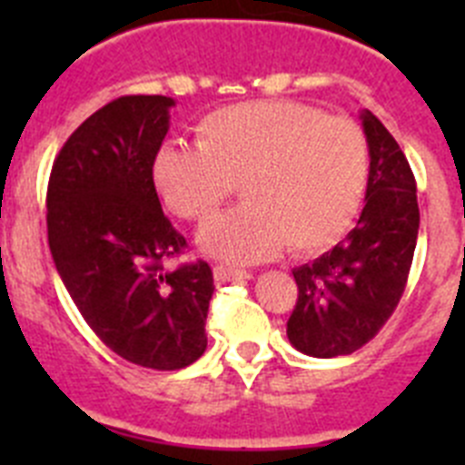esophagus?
Returning <instances> with one entry per match:
<instances>
[{
    "label": "esophagus",
    "mask_w": 465,
    "mask_h": 465,
    "mask_svg": "<svg viewBox=\"0 0 465 465\" xmlns=\"http://www.w3.org/2000/svg\"><path fill=\"white\" fill-rule=\"evenodd\" d=\"M213 279H216V283L244 282V279H252V274L246 272V270H235V268H225V265H216V268H213Z\"/></svg>",
    "instance_id": "1"
}]
</instances>
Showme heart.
Wrapping results in <instances>:
<instances>
[{"mask_svg": "<svg viewBox=\"0 0 465 465\" xmlns=\"http://www.w3.org/2000/svg\"><path fill=\"white\" fill-rule=\"evenodd\" d=\"M195 149L165 143L153 182L167 207L204 223L237 183L244 204L207 223L200 244L230 262L272 258L283 244L316 253L351 228L371 176L363 127L291 100L242 102L197 123Z\"/></svg>", "mask_w": 465, "mask_h": 465, "instance_id": "heart-1", "label": "heart"}]
</instances>
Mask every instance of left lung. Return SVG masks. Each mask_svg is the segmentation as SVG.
I'll list each match as a JSON object with an SVG mask.
<instances>
[{
  "instance_id": "8db88e82",
  "label": "left lung",
  "mask_w": 465,
  "mask_h": 465,
  "mask_svg": "<svg viewBox=\"0 0 465 465\" xmlns=\"http://www.w3.org/2000/svg\"><path fill=\"white\" fill-rule=\"evenodd\" d=\"M371 146L365 207L331 252L293 270L295 310L286 335L316 359L354 354L375 338L401 302L419 232L417 183L396 139L365 109Z\"/></svg>"
}]
</instances>
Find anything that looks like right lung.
<instances>
[{"label": "right lung", "mask_w": 465, "mask_h": 465, "mask_svg": "<svg viewBox=\"0 0 465 465\" xmlns=\"http://www.w3.org/2000/svg\"><path fill=\"white\" fill-rule=\"evenodd\" d=\"M172 97L125 94L85 118L48 179V246L94 335L142 368L179 371L207 349L213 274L204 261L167 270L186 249L153 183Z\"/></svg>", "instance_id": "obj_1"}]
</instances>
